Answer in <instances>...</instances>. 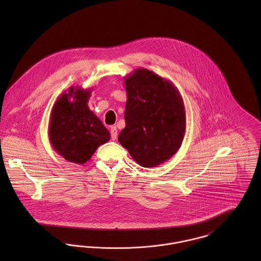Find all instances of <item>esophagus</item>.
<instances>
[{"mask_svg":"<svg viewBox=\"0 0 261 261\" xmlns=\"http://www.w3.org/2000/svg\"><path fill=\"white\" fill-rule=\"evenodd\" d=\"M111 137L112 141H115L117 139V128L115 125H112L111 127Z\"/></svg>","mask_w":261,"mask_h":261,"instance_id":"34e87169","label":"esophagus"}]
</instances>
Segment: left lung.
Wrapping results in <instances>:
<instances>
[{"label": "left lung", "mask_w": 261, "mask_h": 261, "mask_svg": "<svg viewBox=\"0 0 261 261\" xmlns=\"http://www.w3.org/2000/svg\"><path fill=\"white\" fill-rule=\"evenodd\" d=\"M127 95L125 127L119 144L144 168L170 160L181 148L186 132V112L177 87L146 68L124 77Z\"/></svg>", "instance_id": "8db88e82"}]
</instances>
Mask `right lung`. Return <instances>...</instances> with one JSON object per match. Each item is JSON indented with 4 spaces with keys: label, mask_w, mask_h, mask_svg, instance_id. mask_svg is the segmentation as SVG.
<instances>
[{
    "label": "right lung",
    "mask_w": 261,
    "mask_h": 261,
    "mask_svg": "<svg viewBox=\"0 0 261 261\" xmlns=\"http://www.w3.org/2000/svg\"><path fill=\"white\" fill-rule=\"evenodd\" d=\"M91 89L71 86L55 101L50 113L49 141L66 161L84 164L111 139L110 132L88 108Z\"/></svg>",
    "instance_id": "obj_1"
}]
</instances>
